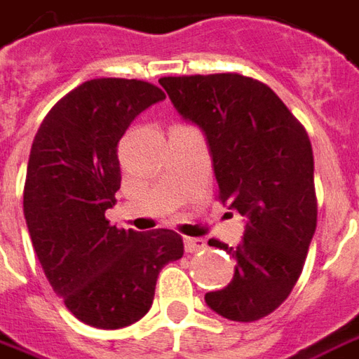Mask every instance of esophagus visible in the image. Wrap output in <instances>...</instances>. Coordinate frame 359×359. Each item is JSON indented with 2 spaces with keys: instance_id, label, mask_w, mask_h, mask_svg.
Instances as JSON below:
<instances>
[{
  "instance_id": "1",
  "label": "esophagus",
  "mask_w": 359,
  "mask_h": 359,
  "mask_svg": "<svg viewBox=\"0 0 359 359\" xmlns=\"http://www.w3.org/2000/svg\"><path fill=\"white\" fill-rule=\"evenodd\" d=\"M208 245H205V239L202 237H184V249L187 252H198V250H204Z\"/></svg>"
}]
</instances>
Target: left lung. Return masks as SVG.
<instances>
[{
    "instance_id": "obj_1",
    "label": "left lung",
    "mask_w": 359,
    "mask_h": 359,
    "mask_svg": "<svg viewBox=\"0 0 359 359\" xmlns=\"http://www.w3.org/2000/svg\"><path fill=\"white\" fill-rule=\"evenodd\" d=\"M172 107L196 124L212 155L219 200L245 217L243 241L227 250L235 274L205 305L250 323L287 299L317 227L313 149L305 128L268 85L239 74L161 77Z\"/></svg>"
}]
</instances>
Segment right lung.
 Returning a JSON list of instances; mask_svg holds the SVG:
<instances>
[{
  "mask_svg": "<svg viewBox=\"0 0 359 359\" xmlns=\"http://www.w3.org/2000/svg\"><path fill=\"white\" fill-rule=\"evenodd\" d=\"M163 99L147 81L91 79L52 107L32 142L22 192L32 247L57 297L95 328L142 319L161 268L184 252L171 229H118L104 217L122 180L120 137Z\"/></svg>",
  "mask_w": 359,
  "mask_h": 359,
  "instance_id": "add662e5",
  "label": "right lung"
}]
</instances>
